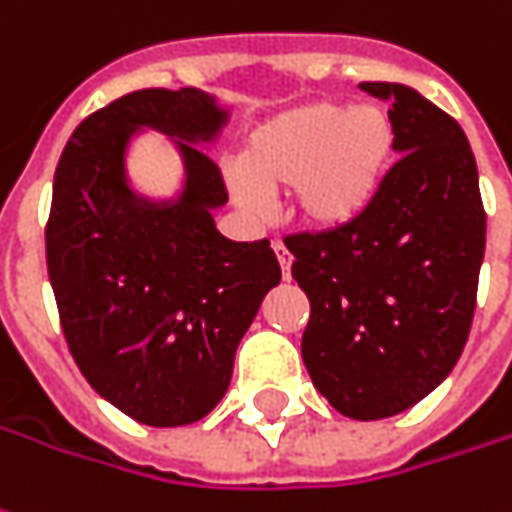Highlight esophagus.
<instances>
[{"label":"esophagus","mask_w":512,"mask_h":512,"mask_svg":"<svg viewBox=\"0 0 512 512\" xmlns=\"http://www.w3.org/2000/svg\"><path fill=\"white\" fill-rule=\"evenodd\" d=\"M274 255H277V263H280V269H283V280L291 277V252L285 249L283 243L277 241L274 243Z\"/></svg>","instance_id":"1"}]
</instances>
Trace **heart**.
Returning <instances> with one entry per match:
<instances>
[{
  "instance_id": "1",
  "label": "heart",
  "mask_w": 512,
  "mask_h": 512,
  "mask_svg": "<svg viewBox=\"0 0 512 512\" xmlns=\"http://www.w3.org/2000/svg\"><path fill=\"white\" fill-rule=\"evenodd\" d=\"M395 151L389 117L375 106L319 100L263 123L246 139L238 204L255 210L258 190L283 193L308 227L339 229L373 207Z\"/></svg>"
}]
</instances>
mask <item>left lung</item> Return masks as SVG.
<instances>
[{
    "mask_svg": "<svg viewBox=\"0 0 512 512\" xmlns=\"http://www.w3.org/2000/svg\"><path fill=\"white\" fill-rule=\"evenodd\" d=\"M389 100L398 162L358 221L283 241L308 294L302 361L353 420L401 415L454 370L468 342L485 257L479 173L460 123L403 83Z\"/></svg>",
    "mask_w": 512,
    "mask_h": 512,
    "instance_id": "8db88e82",
    "label": "left lung"
}]
</instances>
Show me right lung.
<instances>
[{"instance_id": "right-lung-1", "label": "right lung", "mask_w": 512, "mask_h": 512, "mask_svg": "<svg viewBox=\"0 0 512 512\" xmlns=\"http://www.w3.org/2000/svg\"><path fill=\"white\" fill-rule=\"evenodd\" d=\"M227 111L198 89H139L89 114L52 182L47 271L69 353L100 398L145 426H187L224 398L263 297L280 283L269 238H224L212 142ZM148 124L177 137L188 182L176 202L137 197L124 148Z\"/></svg>"}]
</instances>
